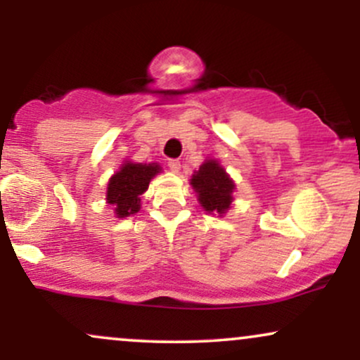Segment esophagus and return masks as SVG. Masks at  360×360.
Masks as SVG:
<instances>
[{
    "label": "esophagus",
    "instance_id": "obj_1",
    "mask_svg": "<svg viewBox=\"0 0 360 360\" xmlns=\"http://www.w3.org/2000/svg\"><path fill=\"white\" fill-rule=\"evenodd\" d=\"M167 166H169V169H171L172 172H174V174H177V172L181 171V162L177 159H169Z\"/></svg>",
    "mask_w": 360,
    "mask_h": 360
}]
</instances>
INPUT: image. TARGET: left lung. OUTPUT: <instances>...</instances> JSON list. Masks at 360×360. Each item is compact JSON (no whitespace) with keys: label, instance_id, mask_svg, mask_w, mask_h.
Wrapping results in <instances>:
<instances>
[{"label":"left lung","instance_id":"left-lung-1","mask_svg":"<svg viewBox=\"0 0 360 360\" xmlns=\"http://www.w3.org/2000/svg\"><path fill=\"white\" fill-rule=\"evenodd\" d=\"M189 184L196 193L198 203L206 213L223 217L232 208L235 183L220 160L205 159L200 169L194 171Z\"/></svg>","mask_w":360,"mask_h":360}]
</instances>
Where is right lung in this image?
I'll list each match as a JSON object with an SVG mask.
<instances>
[{"mask_svg": "<svg viewBox=\"0 0 360 360\" xmlns=\"http://www.w3.org/2000/svg\"><path fill=\"white\" fill-rule=\"evenodd\" d=\"M162 172L157 162H131L125 160L110 177L106 186V205L113 208L117 218H127L140 210V196L148 189L154 177Z\"/></svg>", "mask_w": 360, "mask_h": 360, "instance_id": "right-lung-1", "label": "right lung"}]
</instances>
